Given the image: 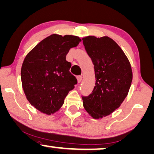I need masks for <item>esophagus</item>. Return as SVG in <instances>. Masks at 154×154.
Here are the masks:
<instances>
[{
	"instance_id": "1",
	"label": "esophagus",
	"mask_w": 154,
	"mask_h": 154,
	"mask_svg": "<svg viewBox=\"0 0 154 154\" xmlns=\"http://www.w3.org/2000/svg\"><path fill=\"white\" fill-rule=\"evenodd\" d=\"M77 82L79 84V83L81 82L82 80V77L81 76V75H79V76H77Z\"/></svg>"
}]
</instances>
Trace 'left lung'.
Returning a JSON list of instances; mask_svg holds the SVG:
<instances>
[{"mask_svg":"<svg viewBox=\"0 0 154 154\" xmlns=\"http://www.w3.org/2000/svg\"><path fill=\"white\" fill-rule=\"evenodd\" d=\"M94 64L96 83L92 93L82 97L84 108L92 118L112 114L123 103L132 82L130 63L120 46L108 36L82 38Z\"/></svg>","mask_w":154,"mask_h":154,"instance_id":"8db88e82","label":"left lung"}]
</instances>
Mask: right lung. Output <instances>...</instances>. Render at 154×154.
<instances>
[{"label": "right lung", "instance_id": "1", "mask_svg": "<svg viewBox=\"0 0 154 154\" xmlns=\"http://www.w3.org/2000/svg\"><path fill=\"white\" fill-rule=\"evenodd\" d=\"M79 42L77 36L52 34L24 58L21 68L24 92L29 103L42 113L51 115L59 110L68 92L77 84L66 56Z\"/></svg>", "mask_w": 154, "mask_h": 154}]
</instances>
